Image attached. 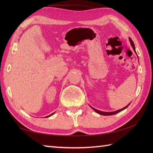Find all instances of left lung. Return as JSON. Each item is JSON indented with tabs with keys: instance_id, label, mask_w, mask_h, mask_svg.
I'll return each instance as SVG.
<instances>
[{
	"instance_id": "left-lung-1",
	"label": "left lung",
	"mask_w": 153,
	"mask_h": 153,
	"mask_svg": "<svg viewBox=\"0 0 153 153\" xmlns=\"http://www.w3.org/2000/svg\"><path fill=\"white\" fill-rule=\"evenodd\" d=\"M129 41H130V43H131V47H132V48H133V50H134V52H135V53L137 54V52H136V50H135V45H134V43H133V41H132V39L130 38H129ZM131 103H129L127 106H125V107H124L123 108H121V109H120V110H116V111H114V112H103V111H100V110H97V109H95L94 108H93V107H92L91 106H90L93 109L95 112H96V113H98V114H100V115H114V114H117V113H119V112H121V111H123V110H124V109H126L128 106L129 105V104H130Z\"/></svg>"
}]
</instances>
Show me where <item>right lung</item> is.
<instances>
[{
    "mask_svg": "<svg viewBox=\"0 0 153 153\" xmlns=\"http://www.w3.org/2000/svg\"><path fill=\"white\" fill-rule=\"evenodd\" d=\"M54 114H55V112H53V114H50V115H48V116H47V117H50V116H52V115H53Z\"/></svg>",
    "mask_w": 153,
    "mask_h": 153,
    "instance_id": "right-lung-1",
    "label": "right lung"
}]
</instances>
